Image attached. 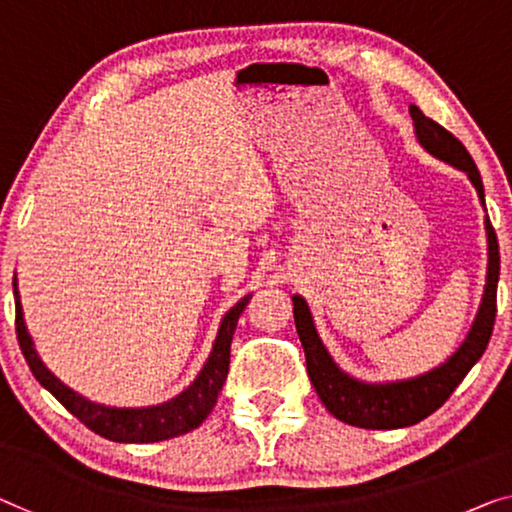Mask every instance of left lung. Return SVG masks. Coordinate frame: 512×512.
<instances>
[{"label":"left lung","mask_w":512,"mask_h":512,"mask_svg":"<svg viewBox=\"0 0 512 512\" xmlns=\"http://www.w3.org/2000/svg\"><path fill=\"white\" fill-rule=\"evenodd\" d=\"M411 119H414V133L421 147L434 158L457 167L467 174L469 181L474 183L478 200L485 209V188L480 172L464 149V144L457 140L453 133H448L444 126L411 105ZM487 211V209H485ZM485 234H487V276L483 299H480L474 324L462 340V345L455 349L453 356H448L444 363L432 368L423 375L400 379V381H384V384H372V381H361L347 375L338 363L333 361L329 349L324 347L322 338L312 322V312L305 303L303 296L294 294V322L296 333H299L303 352H305V368L308 377L315 386L319 400L324 407L338 418V421L365 430H395V427H409L423 421L444 404L457 384L467 377V372L478 363L490 342L494 329V317H497V285H499V241L494 234L490 218L485 216Z\"/></svg>","instance_id":"obj_1"}]
</instances>
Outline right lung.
Returning a JSON list of instances; mask_svg holds the SVG:
<instances>
[{
  "mask_svg": "<svg viewBox=\"0 0 512 512\" xmlns=\"http://www.w3.org/2000/svg\"><path fill=\"white\" fill-rule=\"evenodd\" d=\"M13 296H15V333H18V342L29 370L34 372L38 384L45 391H50L55 398L85 423L91 432L101 434V437L110 441H119V444H154V441H165L179 434H186L195 427H200L204 418L211 414L216 407L218 393L223 391V384L230 372V345L234 338L236 322H239L243 308H246L250 296L232 305L225 312L223 322L218 326V335L213 340V349L188 388H183L179 395L172 400L151 404V407H108V404H98L87 400L73 388H68L64 381L52 375L45 368V363L38 356L32 335H29L25 326V315H22V303L18 292V280L13 278Z\"/></svg>",
  "mask_w": 512,
  "mask_h": 512,
  "instance_id": "obj_1",
  "label": "right lung"
}]
</instances>
